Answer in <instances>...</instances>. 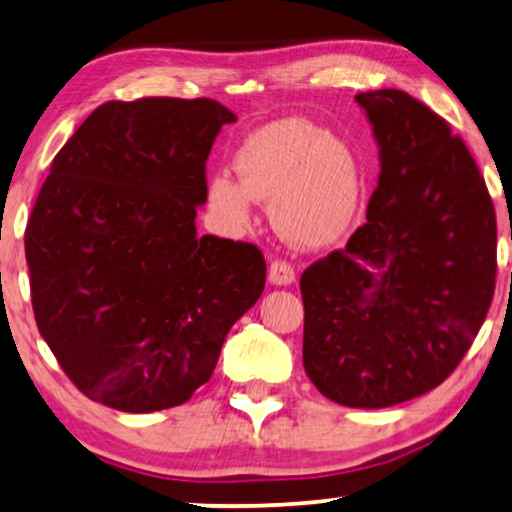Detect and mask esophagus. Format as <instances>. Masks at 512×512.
<instances>
[{
	"label": "esophagus",
	"instance_id": "34e87169",
	"mask_svg": "<svg viewBox=\"0 0 512 512\" xmlns=\"http://www.w3.org/2000/svg\"><path fill=\"white\" fill-rule=\"evenodd\" d=\"M269 280H271V285H278V287H287V285H292V282L296 280V273H294V269H292V264H287V262H271V266H269Z\"/></svg>",
	"mask_w": 512,
	"mask_h": 512
}]
</instances>
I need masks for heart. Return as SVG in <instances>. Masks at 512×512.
Masks as SVG:
<instances>
[{
    "label": "heart",
    "instance_id": "obj_1",
    "mask_svg": "<svg viewBox=\"0 0 512 512\" xmlns=\"http://www.w3.org/2000/svg\"><path fill=\"white\" fill-rule=\"evenodd\" d=\"M239 181L218 172L209 202L232 230H246L253 200L269 202L280 236L301 248L331 246L349 230L361 202L354 151L305 119L269 121L243 137L234 154Z\"/></svg>",
    "mask_w": 512,
    "mask_h": 512
}]
</instances>
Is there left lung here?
Instances as JSON below:
<instances>
[{"instance_id": "8db88e82", "label": "left lung", "mask_w": 512, "mask_h": 512, "mask_svg": "<svg viewBox=\"0 0 512 512\" xmlns=\"http://www.w3.org/2000/svg\"><path fill=\"white\" fill-rule=\"evenodd\" d=\"M379 147L368 223L301 276L305 375L326 398L381 409L437 388L469 352L497 276V216L439 114L363 91Z\"/></svg>"}]
</instances>
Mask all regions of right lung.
Returning <instances> with one entry per match:
<instances>
[{"label":"right lung","mask_w":512,"mask_h":512,"mask_svg":"<svg viewBox=\"0 0 512 512\" xmlns=\"http://www.w3.org/2000/svg\"><path fill=\"white\" fill-rule=\"evenodd\" d=\"M236 114L211 98L110 101L52 160L25 232L34 317L89 400L186 402L264 292L253 243L197 236L207 158Z\"/></svg>","instance_id":"1"}]
</instances>
